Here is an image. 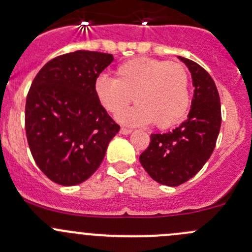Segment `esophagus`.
<instances>
[{
	"label": "esophagus",
	"instance_id": "obj_1",
	"mask_svg": "<svg viewBox=\"0 0 252 252\" xmlns=\"http://www.w3.org/2000/svg\"><path fill=\"white\" fill-rule=\"evenodd\" d=\"M131 131H133V130H131V129H129V128H122L121 129V133L126 134H126H130Z\"/></svg>",
	"mask_w": 252,
	"mask_h": 252
}]
</instances>
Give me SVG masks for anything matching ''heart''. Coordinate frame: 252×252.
<instances>
[{
  "label": "heart",
  "instance_id": "obj_1",
  "mask_svg": "<svg viewBox=\"0 0 252 252\" xmlns=\"http://www.w3.org/2000/svg\"><path fill=\"white\" fill-rule=\"evenodd\" d=\"M98 102L106 111L118 114L124 124L144 126L155 122L166 128L184 118L190 105L189 75L178 63L156 58L139 57L122 63L114 79L98 78L94 85Z\"/></svg>",
  "mask_w": 252,
  "mask_h": 252
}]
</instances>
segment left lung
Masks as SVG:
<instances>
[{
	"label": "left lung",
	"instance_id": "left-lung-1",
	"mask_svg": "<svg viewBox=\"0 0 252 252\" xmlns=\"http://www.w3.org/2000/svg\"><path fill=\"white\" fill-rule=\"evenodd\" d=\"M191 73L194 98L187 121L174 130L151 134L140 155L141 166L157 183L178 187L194 177L210 158L220 129V101L211 75L196 62L178 56Z\"/></svg>",
	"mask_w": 252,
	"mask_h": 252
}]
</instances>
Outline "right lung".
<instances>
[{
	"label": "right lung",
	"instance_id": "right-lung-1",
	"mask_svg": "<svg viewBox=\"0 0 252 252\" xmlns=\"http://www.w3.org/2000/svg\"><path fill=\"white\" fill-rule=\"evenodd\" d=\"M113 56L74 51L48 61L32 80L25 103V133L35 163L48 179L80 184L100 167L121 126L94 85Z\"/></svg>",
	"mask_w": 252,
	"mask_h": 252
}]
</instances>
